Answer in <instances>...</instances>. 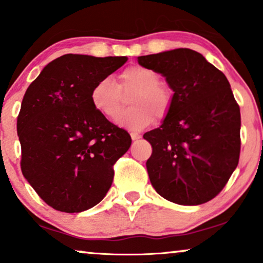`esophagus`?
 Wrapping results in <instances>:
<instances>
[{
    "label": "esophagus",
    "mask_w": 263,
    "mask_h": 263,
    "mask_svg": "<svg viewBox=\"0 0 263 263\" xmlns=\"http://www.w3.org/2000/svg\"><path fill=\"white\" fill-rule=\"evenodd\" d=\"M131 138L132 140H138V138H141V135L137 134V132H131Z\"/></svg>",
    "instance_id": "esophagus-1"
}]
</instances>
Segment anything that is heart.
<instances>
[{"instance_id":"b5f03b06","label":"heart","mask_w":263,"mask_h":263,"mask_svg":"<svg viewBox=\"0 0 263 263\" xmlns=\"http://www.w3.org/2000/svg\"><path fill=\"white\" fill-rule=\"evenodd\" d=\"M129 98L131 108L122 112L117 123L122 127L141 129L147 127L155 116L163 119L171 111L173 92L161 83V77L152 69L135 65L125 69L119 77V84L107 77L99 80L91 90L92 106L106 119H115L125 107Z\"/></svg>"}]
</instances>
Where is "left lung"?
<instances>
[{
  "label": "left lung",
  "instance_id": "1",
  "mask_svg": "<svg viewBox=\"0 0 263 263\" xmlns=\"http://www.w3.org/2000/svg\"><path fill=\"white\" fill-rule=\"evenodd\" d=\"M173 90L171 111L143 135L152 146L147 172L161 197L179 205L215 198L240 158L241 116L222 71L188 48L138 57Z\"/></svg>",
  "mask_w": 263,
  "mask_h": 263
}]
</instances>
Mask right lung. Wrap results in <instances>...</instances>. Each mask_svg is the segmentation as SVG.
<instances>
[{
    "instance_id": "right-lung-1",
    "label": "right lung",
    "mask_w": 263,
    "mask_h": 263,
    "mask_svg": "<svg viewBox=\"0 0 263 263\" xmlns=\"http://www.w3.org/2000/svg\"><path fill=\"white\" fill-rule=\"evenodd\" d=\"M127 62L65 54L28 86L17 119L23 176L53 209L80 213L104 199L131 136L92 106L91 90Z\"/></svg>"
}]
</instances>
